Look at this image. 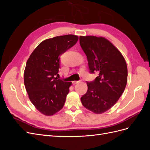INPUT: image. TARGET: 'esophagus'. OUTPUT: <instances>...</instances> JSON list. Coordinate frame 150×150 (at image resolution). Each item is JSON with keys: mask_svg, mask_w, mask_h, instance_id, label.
Returning <instances> with one entry per match:
<instances>
[{"mask_svg": "<svg viewBox=\"0 0 150 150\" xmlns=\"http://www.w3.org/2000/svg\"><path fill=\"white\" fill-rule=\"evenodd\" d=\"M79 82H80V81H72V84H76L78 83H79Z\"/></svg>", "mask_w": 150, "mask_h": 150, "instance_id": "1", "label": "esophagus"}]
</instances>
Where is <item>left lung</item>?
Here are the masks:
<instances>
[{
  "label": "left lung",
  "mask_w": 150,
  "mask_h": 150,
  "mask_svg": "<svg viewBox=\"0 0 150 150\" xmlns=\"http://www.w3.org/2000/svg\"><path fill=\"white\" fill-rule=\"evenodd\" d=\"M80 46L87 57L90 72H98L81 98L84 107L95 114L110 110L121 97L128 81L123 56L110 40L94 35L80 36Z\"/></svg>",
  "instance_id": "left-lung-1"
}]
</instances>
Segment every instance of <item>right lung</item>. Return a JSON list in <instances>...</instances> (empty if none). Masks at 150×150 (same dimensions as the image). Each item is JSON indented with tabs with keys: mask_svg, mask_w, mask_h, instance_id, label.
Instances as JSON below:
<instances>
[{
	"mask_svg": "<svg viewBox=\"0 0 150 150\" xmlns=\"http://www.w3.org/2000/svg\"><path fill=\"white\" fill-rule=\"evenodd\" d=\"M68 34L43 40L30 55L24 72L25 88L31 103L46 116H52L64 105L71 82L57 78L60 56L78 41Z\"/></svg>",
	"mask_w": 150,
	"mask_h": 150,
	"instance_id": "1",
	"label": "right lung"
}]
</instances>
